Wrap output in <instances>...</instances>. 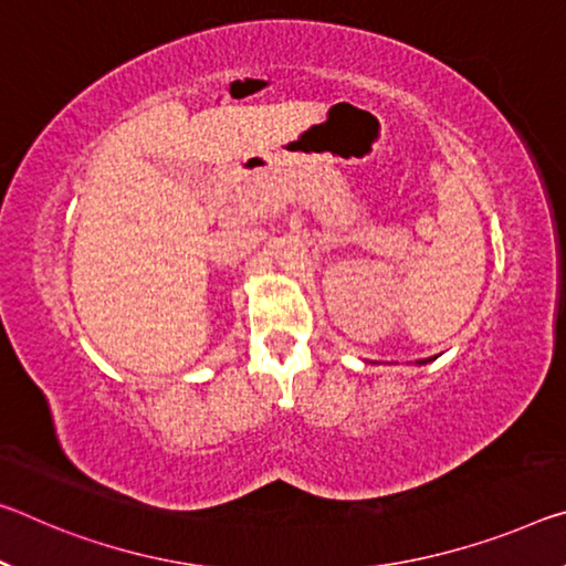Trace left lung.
<instances>
[{
  "instance_id": "left-lung-1",
  "label": "left lung",
  "mask_w": 566,
  "mask_h": 566,
  "mask_svg": "<svg viewBox=\"0 0 566 566\" xmlns=\"http://www.w3.org/2000/svg\"><path fill=\"white\" fill-rule=\"evenodd\" d=\"M423 363H426V360H423Z\"/></svg>"
}]
</instances>
